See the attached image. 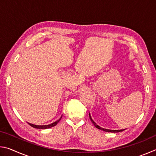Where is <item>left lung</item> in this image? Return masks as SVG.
Returning <instances> with one entry per match:
<instances>
[{"label": "left lung", "instance_id": "left-lung-1", "mask_svg": "<svg viewBox=\"0 0 156 156\" xmlns=\"http://www.w3.org/2000/svg\"><path fill=\"white\" fill-rule=\"evenodd\" d=\"M89 118H90V120H91V121L92 122V123L94 124V125L95 126H96V127L97 129H100V130L104 131H106V132H112V133H118V132H120V131H122L125 130V129H120V130H112V129H104V128L100 127V126L98 125L97 124H96V122H95L93 120H92L90 113H89Z\"/></svg>", "mask_w": 156, "mask_h": 156}]
</instances>
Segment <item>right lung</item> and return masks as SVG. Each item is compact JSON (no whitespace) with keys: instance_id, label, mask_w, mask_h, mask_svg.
<instances>
[{"instance_id":"add662e5","label":"right lung","mask_w":156,"mask_h":156,"mask_svg":"<svg viewBox=\"0 0 156 156\" xmlns=\"http://www.w3.org/2000/svg\"><path fill=\"white\" fill-rule=\"evenodd\" d=\"M62 116L60 118V119H58L56 121H55V122H54L53 123H51V124H49V125H34V124H31V123H30V122H27V123L31 126H32V127H34V128L41 129H49V128H51V127H53V126H56L57 124L59 122V121L60 120V119L62 118Z\"/></svg>"}]
</instances>
